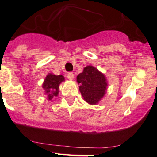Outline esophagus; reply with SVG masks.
<instances>
[{"label": "esophagus", "mask_w": 157, "mask_h": 157, "mask_svg": "<svg viewBox=\"0 0 157 157\" xmlns=\"http://www.w3.org/2000/svg\"><path fill=\"white\" fill-rule=\"evenodd\" d=\"M67 77L69 80H73V79H74V74H73V73H68V74H67Z\"/></svg>", "instance_id": "1"}]
</instances>
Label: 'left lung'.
<instances>
[{"mask_svg": "<svg viewBox=\"0 0 157 157\" xmlns=\"http://www.w3.org/2000/svg\"><path fill=\"white\" fill-rule=\"evenodd\" d=\"M79 90L83 99L90 105H96L106 93L108 81L105 74L92 65L83 68L77 77Z\"/></svg>", "mask_w": 157, "mask_h": 157, "instance_id": "left-lung-1", "label": "left lung"}]
</instances>
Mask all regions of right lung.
I'll list each match as a JSON object with an SVG mask.
<instances>
[{"instance_id": "add662e5", "label": "right lung", "mask_w": 157, "mask_h": 157, "mask_svg": "<svg viewBox=\"0 0 157 157\" xmlns=\"http://www.w3.org/2000/svg\"><path fill=\"white\" fill-rule=\"evenodd\" d=\"M64 80V77L62 75H55L52 73H48L42 83V88L48 100H52L53 97L58 96L59 86Z\"/></svg>"}]
</instances>
